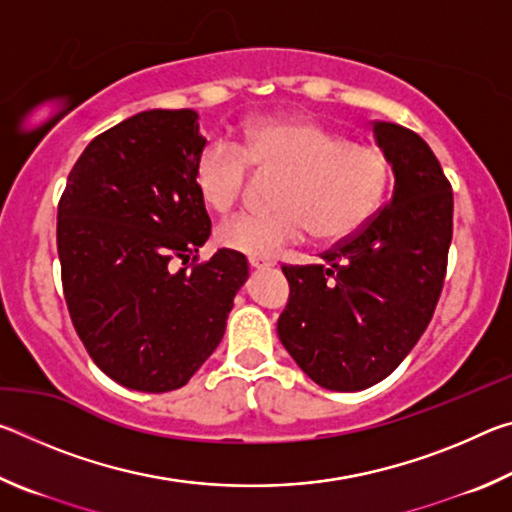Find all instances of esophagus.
I'll list each match as a JSON object with an SVG mask.
<instances>
[{
	"instance_id": "esophagus-1",
	"label": "esophagus",
	"mask_w": 512,
	"mask_h": 512,
	"mask_svg": "<svg viewBox=\"0 0 512 512\" xmlns=\"http://www.w3.org/2000/svg\"><path fill=\"white\" fill-rule=\"evenodd\" d=\"M248 264H250V268H255V271H259V268L275 266L271 257H248Z\"/></svg>"
}]
</instances>
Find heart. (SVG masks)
I'll use <instances>...</instances> for the list:
<instances>
[{"mask_svg":"<svg viewBox=\"0 0 512 512\" xmlns=\"http://www.w3.org/2000/svg\"><path fill=\"white\" fill-rule=\"evenodd\" d=\"M257 173H280L271 212H246L223 221L219 244L250 257H273L309 230L320 244H336L361 230L384 203L391 167L379 151L350 144L307 117H264L246 128L241 149L214 140L198 153L194 187L214 212H228Z\"/></svg>","mask_w":512,"mask_h":512,"instance_id":"1","label":"heart"}]
</instances>
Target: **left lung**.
<instances>
[{"label": "left lung", "instance_id": "left-lung-1", "mask_svg": "<svg viewBox=\"0 0 512 512\" xmlns=\"http://www.w3.org/2000/svg\"><path fill=\"white\" fill-rule=\"evenodd\" d=\"M372 135L393 169L391 201L320 262L282 266L291 293L277 336L327 391H363L400 366L436 309L452 244V185L429 144L391 121H372Z\"/></svg>", "mask_w": 512, "mask_h": 512}]
</instances>
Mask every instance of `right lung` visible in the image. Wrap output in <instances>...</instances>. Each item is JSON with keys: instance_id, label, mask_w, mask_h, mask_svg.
Returning <instances> with one entry per match:
<instances>
[{"instance_id": "obj_1", "label": "right lung", "mask_w": 512, "mask_h": 512, "mask_svg": "<svg viewBox=\"0 0 512 512\" xmlns=\"http://www.w3.org/2000/svg\"><path fill=\"white\" fill-rule=\"evenodd\" d=\"M198 112L144 110L85 146L58 203L65 302L92 361L142 393L185 386L225 334L248 259L187 264L210 216L194 187ZM196 259V257H194Z\"/></svg>"}]
</instances>
